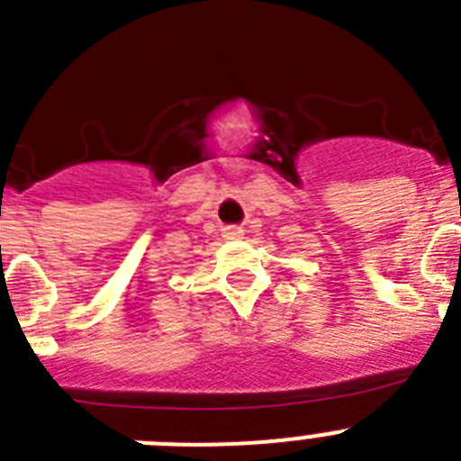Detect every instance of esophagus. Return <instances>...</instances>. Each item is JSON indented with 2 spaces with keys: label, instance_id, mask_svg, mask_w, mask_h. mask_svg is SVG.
Instances as JSON below:
<instances>
[{
  "label": "esophagus",
  "instance_id": "1",
  "mask_svg": "<svg viewBox=\"0 0 461 461\" xmlns=\"http://www.w3.org/2000/svg\"><path fill=\"white\" fill-rule=\"evenodd\" d=\"M223 238H226V240H242L244 230L240 226H226V228H223Z\"/></svg>",
  "mask_w": 461,
  "mask_h": 461
}]
</instances>
